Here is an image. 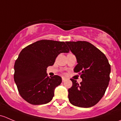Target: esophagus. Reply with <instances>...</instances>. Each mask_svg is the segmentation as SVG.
Instances as JSON below:
<instances>
[{
    "label": "esophagus",
    "mask_w": 121,
    "mask_h": 121,
    "mask_svg": "<svg viewBox=\"0 0 121 121\" xmlns=\"http://www.w3.org/2000/svg\"><path fill=\"white\" fill-rule=\"evenodd\" d=\"M66 80H67L66 78H65V77H62V81H63V82H65V81H66Z\"/></svg>",
    "instance_id": "esophagus-1"
}]
</instances>
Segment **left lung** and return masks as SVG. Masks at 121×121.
<instances>
[{"instance_id": "obj_1", "label": "left lung", "mask_w": 121, "mask_h": 121, "mask_svg": "<svg viewBox=\"0 0 121 121\" xmlns=\"http://www.w3.org/2000/svg\"><path fill=\"white\" fill-rule=\"evenodd\" d=\"M75 56L78 64L74 71L78 73L82 82L71 79L73 85L68 89L71 104L81 108L94 106L102 98L109 84L111 65L102 52L85 41H66Z\"/></svg>"}]
</instances>
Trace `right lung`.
Returning <instances> with one entry per match:
<instances>
[{
	"instance_id": "1",
	"label": "right lung",
	"mask_w": 121,
	"mask_h": 121,
	"mask_svg": "<svg viewBox=\"0 0 121 121\" xmlns=\"http://www.w3.org/2000/svg\"><path fill=\"white\" fill-rule=\"evenodd\" d=\"M69 51L64 41L50 40H39L21 51L14 63V80L25 101L33 105L52 101L62 79L56 75L49 77L47 68L53 65L58 54Z\"/></svg>"
}]
</instances>
